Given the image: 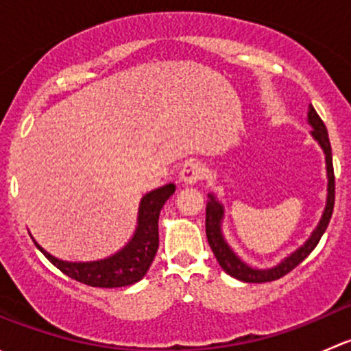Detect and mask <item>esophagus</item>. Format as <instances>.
I'll list each match as a JSON object with an SVG mask.
<instances>
[{
    "mask_svg": "<svg viewBox=\"0 0 351 351\" xmlns=\"http://www.w3.org/2000/svg\"><path fill=\"white\" fill-rule=\"evenodd\" d=\"M204 165L198 161H186L180 171V182L185 185H195L198 180L204 176Z\"/></svg>",
    "mask_w": 351,
    "mask_h": 351,
    "instance_id": "esophagus-1",
    "label": "esophagus"
}]
</instances>
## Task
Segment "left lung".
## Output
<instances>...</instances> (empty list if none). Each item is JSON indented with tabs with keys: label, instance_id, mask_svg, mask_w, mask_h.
I'll return each mask as SVG.
<instances>
[{
	"label": "left lung",
	"instance_id": "left-lung-1",
	"mask_svg": "<svg viewBox=\"0 0 351 351\" xmlns=\"http://www.w3.org/2000/svg\"><path fill=\"white\" fill-rule=\"evenodd\" d=\"M307 123L313 127L311 136L313 139L319 144V147L324 153V161H326V176H328V193H326V207H324L323 215H321L319 222L311 232L309 238L302 246L297 247L290 254H287L284 260L278 261L277 265L270 268H254L244 263L241 258L234 253L229 243L226 241L224 232H222V221H224V205L217 200L214 193H208L207 200V214H205V232H207L208 244H210L212 251H214L215 258H217L219 265L226 274L231 277L238 278L241 282L247 284H263V282L277 280V278L284 277L290 270L297 267L302 260L309 256L311 251L317 246L321 236L326 231L329 219L332 214V205H335V173H332V156H331V144H329L328 130L323 120L316 113L313 105H309L307 110Z\"/></svg>",
	"mask_w": 351,
	"mask_h": 351
}]
</instances>
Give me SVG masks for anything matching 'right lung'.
Returning <instances> with one entry per match:
<instances>
[{"label":"right lung","mask_w":351,"mask_h":351,"mask_svg":"<svg viewBox=\"0 0 351 351\" xmlns=\"http://www.w3.org/2000/svg\"><path fill=\"white\" fill-rule=\"evenodd\" d=\"M175 183H166L159 189L151 190L141 198L137 226L132 238L117 253L110 254L104 260L66 261L61 258H56L54 254L45 251L34 238L32 239H34L35 246L44 253V256L54 267H58L62 274L81 282V284L101 287V289L132 285L147 274L151 263H153L159 246V212H161L166 200L175 193Z\"/></svg>","instance_id":"right-lung-1"}]
</instances>
